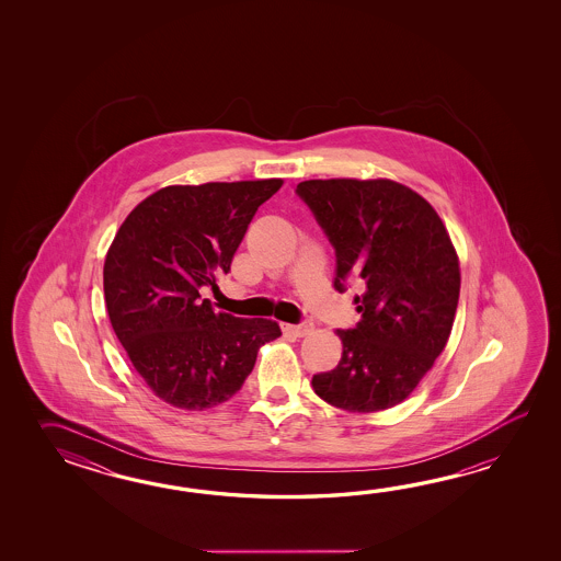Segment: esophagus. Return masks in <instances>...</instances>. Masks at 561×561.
Listing matches in <instances>:
<instances>
[{
	"label": "esophagus",
	"mask_w": 561,
	"mask_h": 561,
	"mask_svg": "<svg viewBox=\"0 0 561 561\" xmlns=\"http://www.w3.org/2000/svg\"><path fill=\"white\" fill-rule=\"evenodd\" d=\"M285 329V333L295 334V336H307V334L312 333V322L305 321L300 322V324H285L283 327Z\"/></svg>",
	"instance_id": "34e87169"
}]
</instances>
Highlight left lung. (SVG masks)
<instances>
[{
	"label": "left lung",
	"instance_id": "8db88e82",
	"mask_svg": "<svg viewBox=\"0 0 561 561\" xmlns=\"http://www.w3.org/2000/svg\"><path fill=\"white\" fill-rule=\"evenodd\" d=\"M309 204L334 247V288L360 278L357 329L336 331L339 365L312 377L314 393L348 413L405 401L449 341L461 271L451 237L421 194L389 179L305 180Z\"/></svg>",
	"mask_w": 561,
	"mask_h": 561
}]
</instances>
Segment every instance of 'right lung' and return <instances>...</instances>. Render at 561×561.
Wrapping results in <instances>:
<instances>
[{"label": "right lung", "mask_w": 561, "mask_h": 561, "mask_svg": "<svg viewBox=\"0 0 561 561\" xmlns=\"http://www.w3.org/2000/svg\"><path fill=\"white\" fill-rule=\"evenodd\" d=\"M280 179L167 186L118 228L104 263L112 329L136 373L164 403L186 411L240 391L259 348L280 336L271 319L216 312L201 286H216L252 216Z\"/></svg>", "instance_id": "add662e5"}]
</instances>
